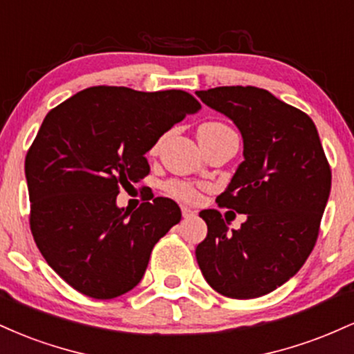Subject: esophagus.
Wrapping results in <instances>:
<instances>
[{
	"instance_id": "1",
	"label": "esophagus",
	"mask_w": 354,
	"mask_h": 354,
	"mask_svg": "<svg viewBox=\"0 0 354 354\" xmlns=\"http://www.w3.org/2000/svg\"><path fill=\"white\" fill-rule=\"evenodd\" d=\"M181 214H183V218H193L196 213H194L193 209H189V208H186V206H183Z\"/></svg>"
}]
</instances>
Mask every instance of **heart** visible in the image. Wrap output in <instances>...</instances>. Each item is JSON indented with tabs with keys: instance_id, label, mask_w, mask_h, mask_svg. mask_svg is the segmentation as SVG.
Segmentation results:
<instances>
[{
	"instance_id": "b5f03b06",
	"label": "heart",
	"mask_w": 354,
	"mask_h": 354,
	"mask_svg": "<svg viewBox=\"0 0 354 354\" xmlns=\"http://www.w3.org/2000/svg\"><path fill=\"white\" fill-rule=\"evenodd\" d=\"M218 129H226V126L216 123V121H209V123L201 124L198 131H218ZM166 191L173 198L185 203H198L201 200V189L196 185H191V183L186 181H169L166 185Z\"/></svg>"
}]
</instances>
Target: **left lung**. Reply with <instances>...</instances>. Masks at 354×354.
I'll list each match as a JSON object with an SVG mask.
<instances>
[{
    "mask_svg": "<svg viewBox=\"0 0 354 354\" xmlns=\"http://www.w3.org/2000/svg\"><path fill=\"white\" fill-rule=\"evenodd\" d=\"M196 95L241 131L245 161L216 203L248 216L230 233L218 209H203L208 234L196 246L198 265L219 295L259 298L311 254L330 196V163L311 118L266 89L218 86Z\"/></svg>",
    "mask_w": 354,
    "mask_h": 354,
    "instance_id": "left-lung-1",
    "label": "left lung"
}]
</instances>
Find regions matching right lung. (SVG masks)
<instances>
[{
    "instance_id": "add662e5",
    "label": "right lung",
    "mask_w": 354,
    "mask_h": 354,
    "mask_svg": "<svg viewBox=\"0 0 354 354\" xmlns=\"http://www.w3.org/2000/svg\"><path fill=\"white\" fill-rule=\"evenodd\" d=\"M200 101L181 89L93 86L53 108L24 160L30 228L43 258L95 299L128 293L153 246L181 219L173 200L118 208L120 188L149 174L146 151Z\"/></svg>"
}]
</instances>
